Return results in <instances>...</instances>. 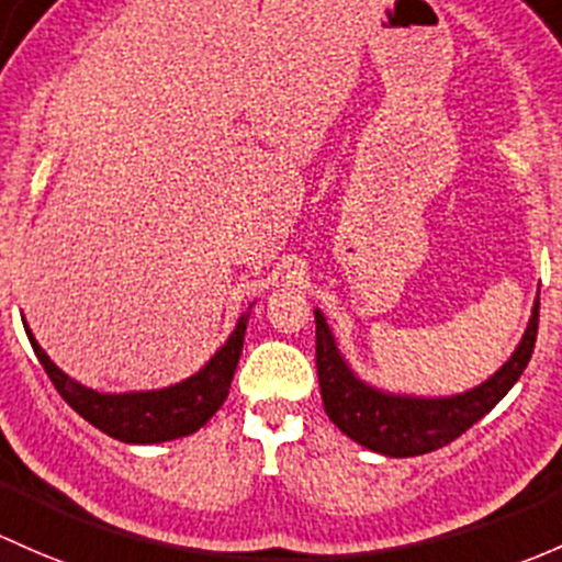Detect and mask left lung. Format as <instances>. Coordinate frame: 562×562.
<instances>
[{
    "label": "left lung",
    "mask_w": 562,
    "mask_h": 562,
    "mask_svg": "<svg viewBox=\"0 0 562 562\" xmlns=\"http://www.w3.org/2000/svg\"><path fill=\"white\" fill-rule=\"evenodd\" d=\"M315 326L317 380H321L328 420L366 450L387 454V458H415L463 436L509 393L533 356L536 334H539V299L533 304V315H530L522 341L512 352V358L480 387L458 395H439V398L385 393V390L366 385L341 358L321 310H315Z\"/></svg>",
    "instance_id": "obj_1"
}]
</instances>
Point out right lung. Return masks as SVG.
Instances as JSON below:
<instances>
[{
	"instance_id": "add662e5",
	"label": "right lung",
	"mask_w": 562,
	"mask_h": 562,
	"mask_svg": "<svg viewBox=\"0 0 562 562\" xmlns=\"http://www.w3.org/2000/svg\"><path fill=\"white\" fill-rule=\"evenodd\" d=\"M247 317L250 315L239 317L226 345L196 374L177 382V385L139 390V393H99V390L80 385L45 356L26 323H23V328H26L34 356L43 363L45 374L50 376L61 398L78 412L82 420H88L112 439L126 441V445H158V441L191 436L221 409L228 387H232L241 345H245Z\"/></svg>"
}]
</instances>
